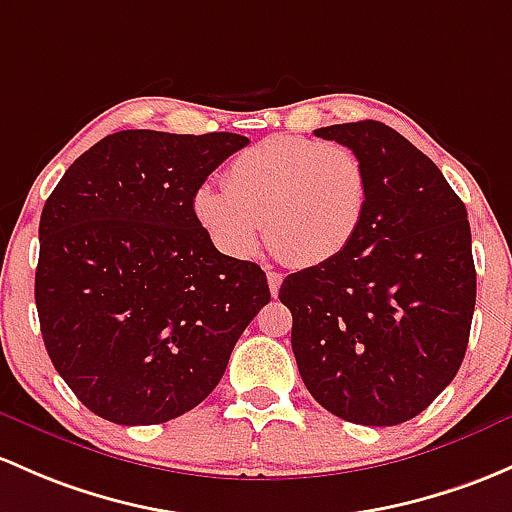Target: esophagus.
<instances>
[{"instance_id":"34e87169","label":"esophagus","mask_w":512,"mask_h":512,"mask_svg":"<svg viewBox=\"0 0 512 512\" xmlns=\"http://www.w3.org/2000/svg\"><path fill=\"white\" fill-rule=\"evenodd\" d=\"M267 284H270V294L272 297H277L279 294V284H282V274L279 272H267Z\"/></svg>"}]
</instances>
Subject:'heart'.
<instances>
[{
  "mask_svg": "<svg viewBox=\"0 0 512 512\" xmlns=\"http://www.w3.org/2000/svg\"><path fill=\"white\" fill-rule=\"evenodd\" d=\"M368 196V171L351 147L270 137L230 161L225 188L193 193V215L223 255L247 260L267 225L274 250L311 267L351 245Z\"/></svg>",
  "mask_w": 512,
  "mask_h": 512,
  "instance_id": "1",
  "label": "heart"
}]
</instances>
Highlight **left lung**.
<instances>
[{"label":"left lung","instance_id":"left-lung-1","mask_svg":"<svg viewBox=\"0 0 512 512\" xmlns=\"http://www.w3.org/2000/svg\"><path fill=\"white\" fill-rule=\"evenodd\" d=\"M368 171V208L351 245L289 274L292 351L321 407L392 427L427 410L459 373L476 306L466 206L427 154L375 120L316 129Z\"/></svg>","mask_w":512,"mask_h":512}]
</instances>
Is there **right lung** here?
I'll return each mask as SVG.
<instances>
[{"mask_svg":"<svg viewBox=\"0 0 512 512\" xmlns=\"http://www.w3.org/2000/svg\"><path fill=\"white\" fill-rule=\"evenodd\" d=\"M250 139L233 132L107 134L68 166L39 223L36 309L48 358L115 424L201 405L270 301L260 265L223 255L193 193Z\"/></svg>","mask_w":512,"mask_h":512,"instance_id":"right-lung-1","label":"right lung"}]
</instances>
